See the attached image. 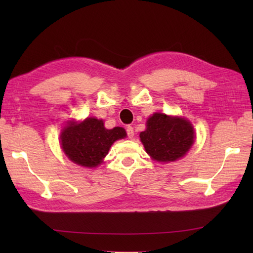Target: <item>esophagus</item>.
Returning <instances> with one entry per match:
<instances>
[{
  "mask_svg": "<svg viewBox=\"0 0 253 253\" xmlns=\"http://www.w3.org/2000/svg\"><path fill=\"white\" fill-rule=\"evenodd\" d=\"M126 132H127L128 138H130V139L133 137V135H135V132H133V128L131 126H128L126 128Z\"/></svg>",
  "mask_w": 253,
  "mask_h": 253,
  "instance_id": "esophagus-1",
  "label": "esophagus"
}]
</instances>
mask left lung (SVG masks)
Instances as JSON below:
<instances>
[{
    "instance_id": "8db88e82",
    "label": "left lung",
    "mask_w": 253,
    "mask_h": 253,
    "mask_svg": "<svg viewBox=\"0 0 253 253\" xmlns=\"http://www.w3.org/2000/svg\"><path fill=\"white\" fill-rule=\"evenodd\" d=\"M147 153L159 162H173L184 157L195 139L191 124L180 117L155 113L147 122V129L140 133Z\"/></svg>"
}]
</instances>
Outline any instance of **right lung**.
Wrapping results in <instances>:
<instances>
[{
  "instance_id": "add662e5",
  "label": "right lung",
  "mask_w": 253,
  "mask_h": 253,
  "mask_svg": "<svg viewBox=\"0 0 253 253\" xmlns=\"http://www.w3.org/2000/svg\"><path fill=\"white\" fill-rule=\"evenodd\" d=\"M126 137L122 127L106 129L103 121L90 117L84 122L72 123L61 133L63 151L67 158L78 165L95 168L118 139Z\"/></svg>"
}]
</instances>
